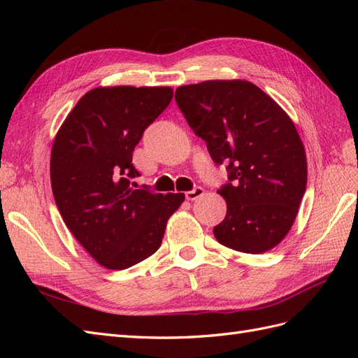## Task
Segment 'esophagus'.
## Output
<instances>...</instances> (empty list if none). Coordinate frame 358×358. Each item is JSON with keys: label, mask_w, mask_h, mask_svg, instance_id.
Wrapping results in <instances>:
<instances>
[{"label": "esophagus", "mask_w": 358, "mask_h": 358, "mask_svg": "<svg viewBox=\"0 0 358 358\" xmlns=\"http://www.w3.org/2000/svg\"><path fill=\"white\" fill-rule=\"evenodd\" d=\"M204 194V189L201 188V187H196L194 189H191V191H187L185 192V197L188 199V200H197L199 197H201Z\"/></svg>", "instance_id": "obj_1"}]
</instances>
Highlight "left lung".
I'll use <instances>...</instances> for the list:
<instances>
[{
  "instance_id": "8db88e82",
  "label": "left lung",
  "mask_w": 358,
  "mask_h": 358,
  "mask_svg": "<svg viewBox=\"0 0 358 358\" xmlns=\"http://www.w3.org/2000/svg\"><path fill=\"white\" fill-rule=\"evenodd\" d=\"M175 99L215 164L229 170L230 182L218 189L227 215L213 229L216 241L245 254L275 248L294 224L306 189V154L294 122L248 80L179 86Z\"/></svg>"
}]
</instances>
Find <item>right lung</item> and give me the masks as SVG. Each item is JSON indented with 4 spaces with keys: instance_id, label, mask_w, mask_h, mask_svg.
<instances>
[{
    "instance_id": "1",
    "label": "right lung",
    "mask_w": 358,
    "mask_h": 358,
    "mask_svg": "<svg viewBox=\"0 0 358 358\" xmlns=\"http://www.w3.org/2000/svg\"><path fill=\"white\" fill-rule=\"evenodd\" d=\"M173 99L169 86H109L86 92L57 133L50 182L69 230L96 263L131 267L158 251L183 192L136 189L133 152Z\"/></svg>"
}]
</instances>
